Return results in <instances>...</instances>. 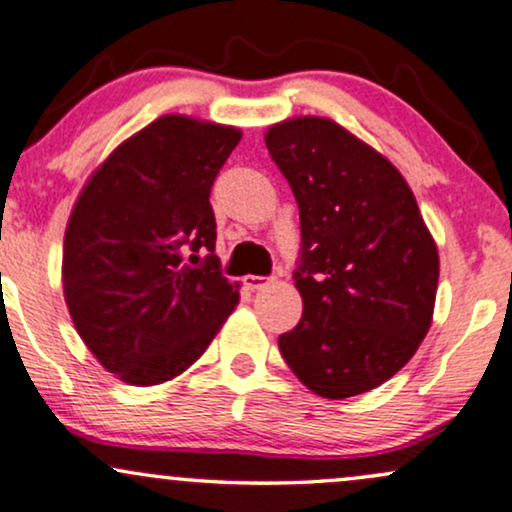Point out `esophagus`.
Returning <instances> with one entry per match:
<instances>
[{
  "label": "esophagus",
  "mask_w": 512,
  "mask_h": 512,
  "mask_svg": "<svg viewBox=\"0 0 512 512\" xmlns=\"http://www.w3.org/2000/svg\"><path fill=\"white\" fill-rule=\"evenodd\" d=\"M269 279H264V276H245V286L250 288V291H262L264 286H267Z\"/></svg>",
  "instance_id": "1"
}]
</instances>
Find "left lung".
<instances>
[{
  "mask_svg": "<svg viewBox=\"0 0 512 512\" xmlns=\"http://www.w3.org/2000/svg\"><path fill=\"white\" fill-rule=\"evenodd\" d=\"M300 209L303 317L279 336L293 374L343 400L389 381L434 319L439 250L403 174L326 116H291L264 131Z\"/></svg>",
  "mask_w": 512,
  "mask_h": 512,
  "instance_id": "1",
  "label": "left lung"
}]
</instances>
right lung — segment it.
Returning a JSON list of instances; mask_svg holds the SVG:
<instances>
[{
	"label": "right lung",
	"instance_id": "right-lung-1",
	"mask_svg": "<svg viewBox=\"0 0 512 512\" xmlns=\"http://www.w3.org/2000/svg\"><path fill=\"white\" fill-rule=\"evenodd\" d=\"M243 131L164 114L92 171L64 233L61 283L78 336L131 386L176 379L200 360L240 300L219 260L214 178Z\"/></svg>",
	"mask_w": 512,
	"mask_h": 512
}]
</instances>
